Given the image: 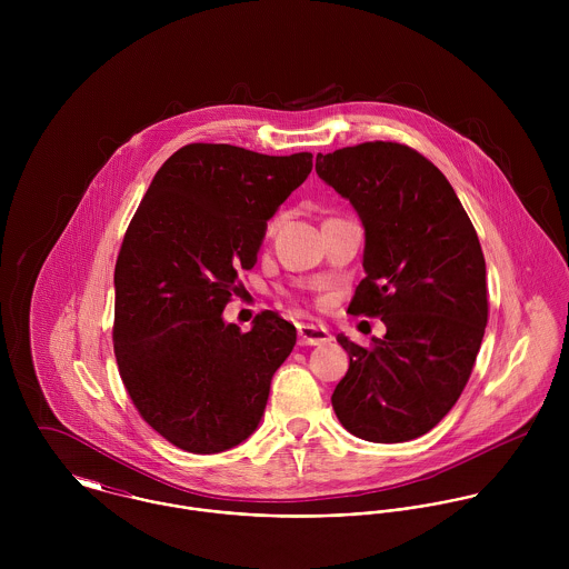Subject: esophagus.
I'll return each instance as SVG.
<instances>
[{"instance_id": "obj_1", "label": "esophagus", "mask_w": 569, "mask_h": 569, "mask_svg": "<svg viewBox=\"0 0 569 569\" xmlns=\"http://www.w3.org/2000/svg\"><path fill=\"white\" fill-rule=\"evenodd\" d=\"M330 332L320 325H298V341L302 346H322L330 341Z\"/></svg>"}]
</instances>
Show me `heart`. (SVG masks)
Segmentation results:
<instances>
[{
  "label": "heart",
  "mask_w": 569,
  "mask_h": 569,
  "mask_svg": "<svg viewBox=\"0 0 569 569\" xmlns=\"http://www.w3.org/2000/svg\"><path fill=\"white\" fill-rule=\"evenodd\" d=\"M278 226H280V217H273V219L269 221V226H267V234H273V232L278 230Z\"/></svg>",
  "instance_id": "b5f03b06"
}]
</instances>
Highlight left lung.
<instances>
[{"label": "left lung", "instance_id": "left-lung-1", "mask_svg": "<svg viewBox=\"0 0 569 569\" xmlns=\"http://www.w3.org/2000/svg\"><path fill=\"white\" fill-rule=\"evenodd\" d=\"M316 170L366 230V278L348 313L388 328L370 348L337 335L350 366L332 409L357 438L413 440L456 406L482 346L487 262L476 228L447 177L406 144L318 153Z\"/></svg>", "mask_w": 569, "mask_h": 569}]
</instances>
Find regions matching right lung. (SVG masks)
<instances>
[{
    "label": "right lung",
    "mask_w": 569,
    "mask_h": 569,
    "mask_svg": "<svg viewBox=\"0 0 569 569\" xmlns=\"http://www.w3.org/2000/svg\"><path fill=\"white\" fill-rule=\"evenodd\" d=\"M311 153L186 144L156 172L116 260L113 352L140 416L174 447L219 453L249 438L296 326L223 320L267 221L309 177Z\"/></svg>",
    "instance_id": "right-lung-1"
}]
</instances>
